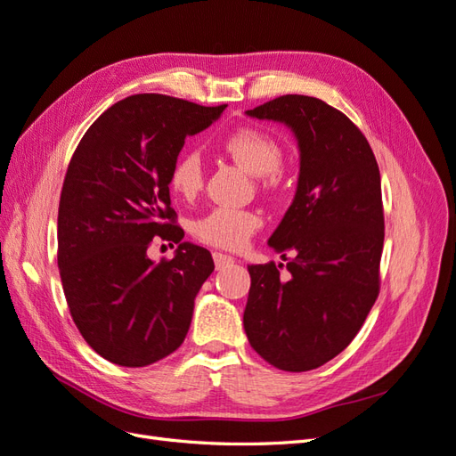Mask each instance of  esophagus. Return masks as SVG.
<instances>
[{
  "label": "esophagus",
  "instance_id": "34e87169",
  "mask_svg": "<svg viewBox=\"0 0 456 456\" xmlns=\"http://www.w3.org/2000/svg\"><path fill=\"white\" fill-rule=\"evenodd\" d=\"M213 260H215L216 270L226 268V266H230V265H233V262H236V258L230 256V255H224V253H213Z\"/></svg>",
  "mask_w": 456,
  "mask_h": 456
}]
</instances>
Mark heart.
<instances>
[{"instance_id":"obj_1","label":"heart","mask_w":456,"mask_h":456,"mask_svg":"<svg viewBox=\"0 0 456 456\" xmlns=\"http://www.w3.org/2000/svg\"><path fill=\"white\" fill-rule=\"evenodd\" d=\"M226 154L240 163L245 171L262 178V186L273 188L278 183V171L283 163V150L280 142L268 133L243 127L230 133L223 142ZM203 161L196 150H184L176 156L171 167L169 183L181 198L191 200L203 188ZM262 220L253 211L216 207L194 223V236L198 241L218 247V249L238 251L247 245L249 238L260 228Z\"/></svg>"}]
</instances>
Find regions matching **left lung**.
<instances>
[{
	"instance_id": "left-lung-1",
	"label": "left lung",
	"mask_w": 456,
	"mask_h": 456,
	"mask_svg": "<svg viewBox=\"0 0 456 456\" xmlns=\"http://www.w3.org/2000/svg\"><path fill=\"white\" fill-rule=\"evenodd\" d=\"M247 116L285 123L297 136L295 200L268 245L293 251L283 265L249 266L243 327L253 350L302 372L338 355L379 297L384 211L375 154L354 123L327 102L283 94Z\"/></svg>"
}]
</instances>
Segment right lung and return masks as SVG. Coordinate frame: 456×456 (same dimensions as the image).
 <instances>
[{"label": "right lung", "instance_id": "right-lung-1", "mask_svg": "<svg viewBox=\"0 0 456 456\" xmlns=\"http://www.w3.org/2000/svg\"><path fill=\"white\" fill-rule=\"evenodd\" d=\"M223 106L133 94L110 106L79 141L59 203V270L81 337L104 360L146 367L186 338L194 298L215 270L211 253L183 241L169 175L184 139ZM178 242L159 265L151 240Z\"/></svg>", "mask_w": 456, "mask_h": 456}]
</instances>
